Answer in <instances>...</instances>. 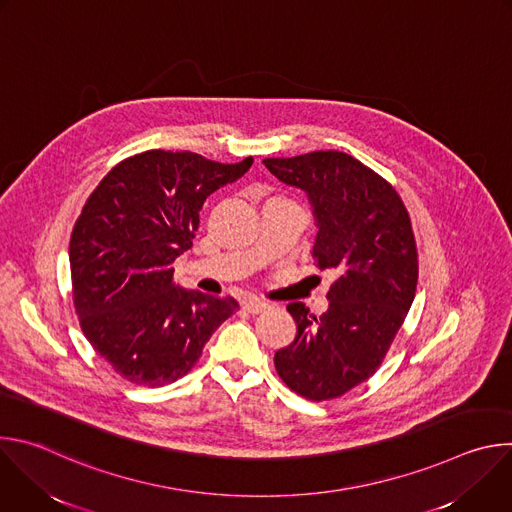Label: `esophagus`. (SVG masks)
<instances>
[{
  "mask_svg": "<svg viewBox=\"0 0 512 512\" xmlns=\"http://www.w3.org/2000/svg\"><path fill=\"white\" fill-rule=\"evenodd\" d=\"M241 304H243V310H247L249 314H259V312L269 310V304L263 300H257V298H245Z\"/></svg>",
  "mask_w": 512,
  "mask_h": 512,
  "instance_id": "1",
  "label": "esophagus"
}]
</instances>
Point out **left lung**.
Segmentation results:
<instances>
[{"label": "left lung", "mask_w": 512, "mask_h": 512, "mask_svg": "<svg viewBox=\"0 0 512 512\" xmlns=\"http://www.w3.org/2000/svg\"><path fill=\"white\" fill-rule=\"evenodd\" d=\"M263 164L308 192L318 223L314 263L338 273L322 316L302 302L287 306L298 334L275 352V371L294 393L330 401L377 373L407 318L419 275L411 218L391 182L344 152Z\"/></svg>", "instance_id": "8db88e82"}]
</instances>
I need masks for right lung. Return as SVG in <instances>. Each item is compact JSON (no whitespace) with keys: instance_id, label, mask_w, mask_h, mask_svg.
I'll list each match as a JSON object with an SVG mask.
<instances>
[{"instance_id":"add662e5","label":"right lung","mask_w":512,"mask_h":512,"mask_svg":"<svg viewBox=\"0 0 512 512\" xmlns=\"http://www.w3.org/2000/svg\"><path fill=\"white\" fill-rule=\"evenodd\" d=\"M253 164L148 150L119 162L87 198L70 235L72 302L83 334L133 385L164 387L192 371L239 304L174 283L198 212Z\"/></svg>"}]
</instances>
